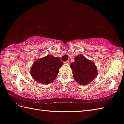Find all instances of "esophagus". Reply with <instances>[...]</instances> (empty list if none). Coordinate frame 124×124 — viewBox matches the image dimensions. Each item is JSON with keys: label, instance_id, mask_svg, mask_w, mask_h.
Returning a JSON list of instances; mask_svg holds the SVG:
<instances>
[{"label": "esophagus", "instance_id": "1", "mask_svg": "<svg viewBox=\"0 0 124 124\" xmlns=\"http://www.w3.org/2000/svg\"><path fill=\"white\" fill-rule=\"evenodd\" d=\"M65 64H69V63H70V61H69V60H67V61L65 62Z\"/></svg>", "mask_w": 124, "mask_h": 124}]
</instances>
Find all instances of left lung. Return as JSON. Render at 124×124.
<instances>
[{
    "mask_svg": "<svg viewBox=\"0 0 124 124\" xmlns=\"http://www.w3.org/2000/svg\"><path fill=\"white\" fill-rule=\"evenodd\" d=\"M74 59V62L70 66L74 79L81 85H87L97 76V70L95 65L82 54L78 55Z\"/></svg>",
    "mask_w": 124,
    "mask_h": 124,
    "instance_id": "obj_1",
    "label": "left lung"
}]
</instances>
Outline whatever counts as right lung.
<instances>
[{
  "instance_id": "right-lung-1",
  "label": "right lung",
  "mask_w": 124,
  "mask_h": 124,
  "mask_svg": "<svg viewBox=\"0 0 124 124\" xmlns=\"http://www.w3.org/2000/svg\"><path fill=\"white\" fill-rule=\"evenodd\" d=\"M62 65L63 62L59 58L47 55L34 62L30 73L37 82L42 84H49L55 79L59 69Z\"/></svg>"
}]
</instances>
